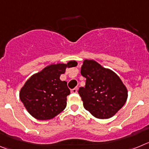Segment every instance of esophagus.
<instances>
[{"instance_id":"obj_1","label":"esophagus","mask_w":149,"mask_h":149,"mask_svg":"<svg viewBox=\"0 0 149 149\" xmlns=\"http://www.w3.org/2000/svg\"><path fill=\"white\" fill-rule=\"evenodd\" d=\"M71 93H76L78 92V87H75L74 89H73V90H71Z\"/></svg>"}]
</instances>
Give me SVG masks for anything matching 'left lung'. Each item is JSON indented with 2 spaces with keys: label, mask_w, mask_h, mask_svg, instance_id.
<instances>
[{
  "label": "left lung",
  "mask_w": 149,
  "mask_h": 149,
  "mask_svg": "<svg viewBox=\"0 0 149 149\" xmlns=\"http://www.w3.org/2000/svg\"><path fill=\"white\" fill-rule=\"evenodd\" d=\"M81 74L86 78L85 87L79 94L86 110L99 119L110 118L126 103L128 90L118 75L93 59H84Z\"/></svg>",
  "instance_id": "1"
}]
</instances>
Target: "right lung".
Returning <instances> with one entry per match:
<instances>
[{
    "mask_svg": "<svg viewBox=\"0 0 149 149\" xmlns=\"http://www.w3.org/2000/svg\"><path fill=\"white\" fill-rule=\"evenodd\" d=\"M77 64L76 61L52 64L28 79L19 95L31 116L37 120H50L65 109L67 96L70 92L66 81L59 78L67 68L76 67Z\"/></svg>",
    "mask_w": 149,
    "mask_h": 149,
    "instance_id": "1",
    "label": "right lung"
}]
</instances>
